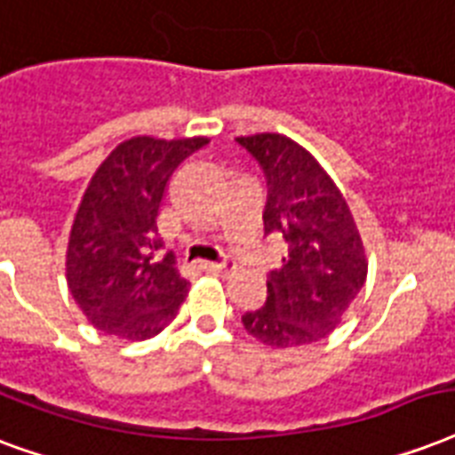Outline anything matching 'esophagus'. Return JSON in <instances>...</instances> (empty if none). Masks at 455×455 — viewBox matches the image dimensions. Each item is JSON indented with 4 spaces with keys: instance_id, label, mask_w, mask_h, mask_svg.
Segmentation results:
<instances>
[{
    "instance_id": "1",
    "label": "esophagus",
    "mask_w": 455,
    "mask_h": 455,
    "mask_svg": "<svg viewBox=\"0 0 455 455\" xmlns=\"http://www.w3.org/2000/svg\"><path fill=\"white\" fill-rule=\"evenodd\" d=\"M203 269L204 272H212V274H220V276H227L235 269V265L231 259H224V262H203Z\"/></svg>"
}]
</instances>
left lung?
<instances>
[{"label": "left lung", "instance_id": "obj_1", "mask_svg": "<svg viewBox=\"0 0 455 455\" xmlns=\"http://www.w3.org/2000/svg\"><path fill=\"white\" fill-rule=\"evenodd\" d=\"M267 176L265 231L282 234L289 258L267 276V303L243 315L245 331L272 348L329 336L367 279L351 207L317 159L282 133L235 138Z\"/></svg>", "mask_w": 455, "mask_h": 455}]
</instances>
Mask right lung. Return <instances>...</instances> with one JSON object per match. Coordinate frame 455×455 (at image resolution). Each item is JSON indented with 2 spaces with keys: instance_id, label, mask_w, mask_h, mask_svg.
<instances>
[{
  "instance_id": "right-lung-1",
  "label": "right lung",
  "mask_w": 455,
  "mask_h": 455,
  "mask_svg": "<svg viewBox=\"0 0 455 455\" xmlns=\"http://www.w3.org/2000/svg\"><path fill=\"white\" fill-rule=\"evenodd\" d=\"M210 138H128L97 166L76 210L66 283L100 331L145 341L176 317L188 282L159 258L157 217L176 166Z\"/></svg>"
}]
</instances>
